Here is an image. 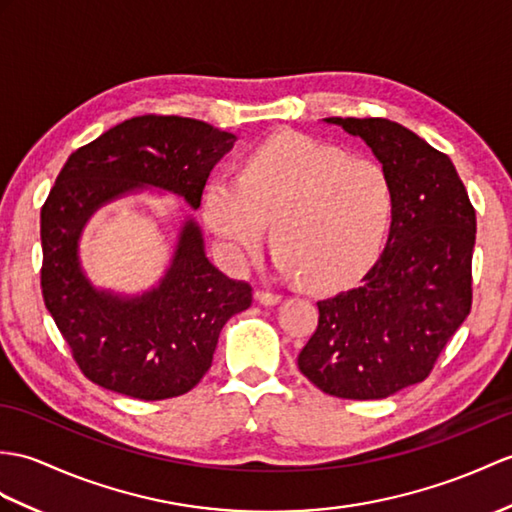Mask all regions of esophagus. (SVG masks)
Listing matches in <instances>:
<instances>
[{
  "label": "esophagus",
  "mask_w": 512,
  "mask_h": 512,
  "mask_svg": "<svg viewBox=\"0 0 512 512\" xmlns=\"http://www.w3.org/2000/svg\"><path fill=\"white\" fill-rule=\"evenodd\" d=\"M255 299L261 303V305H275L281 301V294L279 292H268V290H257L255 292Z\"/></svg>",
  "instance_id": "esophagus-1"
}]
</instances>
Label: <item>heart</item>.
Wrapping results in <instances>:
<instances>
[{"mask_svg": "<svg viewBox=\"0 0 512 512\" xmlns=\"http://www.w3.org/2000/svg\"><path fill=\"white\" fill-rule=\"evenodd\" d=\"M202 218L220 255L242 266L272 220L277 266L316 290L360 279L388 240L395 187L373 159L305 135H275L248 150L240 174L209 176Z\"/></svg>", "mask_w": 512, "mask_h": 512, "instance_id": "1", "label": "heart"}]
</instances>
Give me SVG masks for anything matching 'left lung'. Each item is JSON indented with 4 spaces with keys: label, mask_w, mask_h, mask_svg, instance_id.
<instances>
[{
    "label": "left lung",
    "mask_w": 512,
    "mask_h": 512,
    "mask_svg": "<svg viewBox=\"0 0 512 512\" xmlns=\"http://www.w3.org/2000/svg\"><path fill=\"white\" fill-rule=\"evenodd\" d=\"M373 150L395 187L384 255L358 288L318 301L299 368L331 397L384 399L427 379L473 303L475 209L445 152L384 117H327Z\"/></svg>",
    "instance_id": "8db88e82"
}]
</instances>
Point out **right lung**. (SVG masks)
Wrapping results in <instances>:
<instances>
[{
  "label": "right lung",
  "instance_id": "right-lung-1",
  "mask_svg": "<svg viewBox=\"0 0 512 512\" xmlns=\"http://www.w3.org/2000/svg\"><path fill=\"white\" fill-rule=\"evenodd\" d=\"M233 133L178 115H139L69 154L41 207V292L80 373L120 395L181 397L209 371L227 320L251 307L253 288L205 257L196 224L181 233L174 264L157 290L133 301L95 292L76 244L102 202L154 185L194 209Z\"/></svg>",
  "mask_w": 512,
  "mask_h": 512
}]
</instances>
